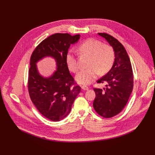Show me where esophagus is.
<instances>
[{
  "instance_id": "34e87169",
  "label": "esophagus",
  "mask_w": 155,
  "mask_h": 155,
  "mask_svg": "<svg viewBox=\"0 0 155 155\" xmlns=\"http://www.w3.org/2000/svg\"><path fill=\"white\" fill-rule=\"evenodd\" d=\"M81 89L83 90H89V87H88L86 86H81Z\"/></svg>"
}]
</instances>
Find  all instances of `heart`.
Instances as JSON below:
<instances>
[{
	"mask_svg": "<svg viewBox=\"0 0 155 155\" xmlns=\"http://www.w3.org/2000/svg\"><path fill=\"white\" fill-rule=\"evenodd\" d=\"M78 51L90 56L87 69L81 71L75 77V80L82 84L91 83L100 74H105L112 69L115 62L114 48L107 44L94 38H88L83 41L78 47ZM69 70L74 73L78 71L79 65L75 54L69 51L65 57Z\"/></svg>",
	"mask_w": 155,
	"mask_h": 155,
	"instance_id": "heart-1",
	"label": "heart"
}]
</instances>
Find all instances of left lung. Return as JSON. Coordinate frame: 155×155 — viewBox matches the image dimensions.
<instances>
[{"label":"left lung","mask_w":155,"mask_h":155,"mask_svg":"<svg viewBox=\"0 0 155 155\" xmlns=\"http://www.w3.org/2000/svg\"><path fill=\"white\" fill-rule=\"evenodd\" d=\"M112 46L115 51V62L112 69L98 83H105L104 90L94 88L96 97L93 102L95 111L104 118H112L126 105L133 89V73L129 56L122 44L106 33H98Z\"/></svg>","instance_id":"1"}]
</instances>
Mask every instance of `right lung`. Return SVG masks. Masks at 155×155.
Masks as SVG:
<instances>
[{
    "mask_svg": "<svg viewBox=\"0 0 155 155\" xmlns=\"http://www.w3.org/2000/svg\"><path fill=\"white\" fill-rule=\"evenodd\" d=\"M80 35L56 33L43 40L31 56L28 78L30 97L38 112L45 118L59 121L67 117L81 91L66 64L65 57L71 44L78 42ZM45 57L57 62V71L49 78L38 72L36 63Z\"/></svg>",
    "mask_w": 155,
    "mask_h": 155,
    "instance_id": "obj_1",
    "label": "right lung"
}]
</instances>
